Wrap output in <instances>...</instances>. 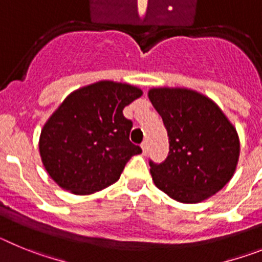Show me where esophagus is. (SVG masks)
Wrapping results in <instances>:
<instances>
[{"mask_svg": "<svg viewBox=\"0 0 262 262\" xmlns=\"http://www.w3.org/2000/svg\"><path fill=\"white\" fill-rule=\"evenodd\" d=\"M142 149H143V155L148 154V143L147 142L142 143Z\"/></svg>", "mask_w": 262, "mask_h": 262, "instance_id": "esophagus-1", "label": "esophagus"}]
</instances>
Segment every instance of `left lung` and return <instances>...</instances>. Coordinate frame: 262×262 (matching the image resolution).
Listing matches in <instances>:
<instances>
[{"label":"left lung","instance_id":"left-lung-1","mask_svg":"<svg viewBox=\"0 0 262 262\" xmlns=\"http://www.w3.org/2000/svg\"><path fill=\"white\" fill-rule=\"evenodd\" d=\"M148 97L169 136L165 161H149L155 185L177 202L209 200L235 173L240 156L237 131L211 98L195 90L152 88Z\"/></svg>","mask_w":262,"mask_h":262}]
</instances>
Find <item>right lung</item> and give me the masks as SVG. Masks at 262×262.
Instances as JSON below:
<instances>
[{
    "mask_svg": "<svg viewBox=\"0 0 262 262\" xmlns=\"http://www.w3.org/2000/svg\"><path fill=\"white\" fill-rule=\"evenodd\" d=\"M142 89L98 81L72 92L41 128L39 154L45 169L61 189L88 195L115 184L124 165L142 148L129 142L133 122L123 108Z\"/></svg>",
    "mask_w": 262,
    "mask_h": 262,
    "instance_id": "right-lung-1",
    "label": "right lung"
}]
</instances>
